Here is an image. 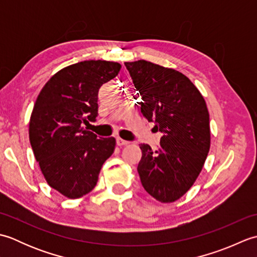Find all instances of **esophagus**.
<instances>
[{"label":"esophagus","mask_w":257,"mask_h":257,"mask_svg":"<svg viewBox=\"0 0 257 257\" xmlns=\"http://www.w3.org/2000/svg\"><path fill=\"white\" fill-rule=\"evenodd\" d=\"M129 143L127 140H123V139H121V138H117V145L119 146V147H122V146H127Z\"/></svg>","instance_id":"34e87169"}]
</instances>
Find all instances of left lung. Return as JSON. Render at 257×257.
<instances>
[{
  "instance_id": "1",
  "label": "left lung",
  "mask_w": 257,
  "mask_h": 257,
  "mask_svg": "<svg viewBox=\"0 0 257 257\" xmlns=\"http://www.w3.org/2000/svg\"><path fill=\"white\" fill-rule=\"evenodd\" d=\"M124 65L141 96V112L162 133L157 150L140 145L141 183L152 198L171 203L188 192L204 166L211 145L209 110L199 89L178 70L144 59Z\"/></svg>"
}]
</instances>
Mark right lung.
Listing matches in <instances>:
<instances>
[{"label":"right lung","instance_id":"obj_1","mask_svg":"<svg viewBox=\"0 0 257 257\" xmlns=\"http://www.w3.org/2000/svg\"><path fill=\"white\" fill-rule=\"evenodd\" d=\"M121 65L84 61L52 76L37 96L30 119V143L51 188L78 199L96 187L100 169L113 154L116 139L98 138L83 123L95 121L98 90Z\"/></svg>","mask_w":257,"mask_h":257}]
</instances>
